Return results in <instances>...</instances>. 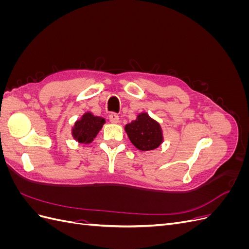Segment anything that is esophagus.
<instances>
[{
  "mask_svg": "<svg viewBox=\"0 0 249 249\" xmlns=\"http://www.w3.org/2000/svg\"><path fill=\"white\" fill-rule=\"evenodd\" d=\"M109 120L112 124H118L119 123V117H118L117 114H115V113H111V114L109 115Z\"/></svg>",
  "mask_w": 249,
  "mask_h": 249,
  "instance_id": "1",
  "label": "esophagus"
}]
</instances>
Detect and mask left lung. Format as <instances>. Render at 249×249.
Listing matches in <instances>:
<instances>
[{"mask_svg": "<svg viewBox=\"0 0 249 249\" xmlns=\"http://www.w3.org/2000/svg\"><path fill=\"white\" fill-rule=\"evenodd\" d=\"M124 131L133 145L142 152L156 149L164 140L160 124L146 112L139 113L136 119L126 124Z\"/></svg>", "mask_w": 249, "mask_h": 249, "instance_id": "obj_1", "label": "left lung"}]
</instances>
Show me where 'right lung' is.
Returning a JSON list of instances; mask_svg holds the SVG:
<instances>
[{
  "instance_id": "add662e5",
  "label": "right lung",
  "mask_w": 249,
  "mask_h": 249,
  "mask_svg": "<svg viewBox=\"0 0 249 249\" xmlns=\"http://www.w3.org/2000/svg\"><path fill=\"white\" fill-rule=\"evenodd\" d=\"M105 124L106 120L104 117L95 116L90 111L85 112L72 126V138L82 144H89L96 137Z\"/></svg>"
}]
</instances>
